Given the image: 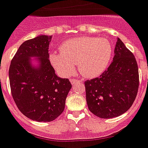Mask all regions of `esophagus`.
<instances>
[{"label":"esophagus","mask_w":148,"mask_h":148,"mask_svg":"<svg viewBox=\"0 0 148 148\" xmlns=\"http://www.w3.org/2000/svg\"><path fill=\"white\" fill-rule=\"evenodd\" d=\"M71 84L74 85L77 83H79V82H80V80H79V79H71Z\"/></svg>","instance_id":"34e87169"}]
</instances>
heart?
<instances>
[{
	"instance_id": "b5f03b06",
	"label": "heart",
	"mask_w": 148,
	"mask_h": 148,
	"mask_svg": "<svg viewBox=\"0 0 148 148\" xmlns=\"http://www.w3.org/2000/svg\"><path fill=\"white\" fill-rule=\"evenodd\" d=\"M60 52H53L49 60L55 71L62 77L73 72L74 64L82 76L94 78L107 69L113 49L108 39L96 37L71 38L60 46Z\"/></svg>"
}]
</instances>
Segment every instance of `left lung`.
Returning <instances> with one entry per match:
<instances>
[{
    "instance_id": "1",
    "label": "left lung",
    "mask_w": 148,
    "mask_h": 148,
    "mask_svg": "<svg viewBox=\"0 0 148 148\" xmlns=\"http://www.w3.org/2000/svg\"><path fill=\"white\" fill-rule=\"evenodd\" d=\"M85 86L88 109L99 118L118 117L130 109L137 95L139 71L134 55L120 38L108 69Z\"/></svg>"
}]
</instances>
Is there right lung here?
<instances>
[{"label":"right lung","instance_id":"right-lung-1","mask_svg":"<svg viewBox=\"0 0 148 148\" xmlns=\"http://www.w3.org/2000/svg\"><path fill=\"white\" fill-rule=\"evenodd\" d=\"M52 36L40 35L23 42L11 61L9 76L12 95L20 111L38 122H49L63 112L71 88L69 79L55 74L49 60ZM37 58L34 66L30 57Z\"/></svg>","mask_w":148,"mask_h":148}]
</instances>
